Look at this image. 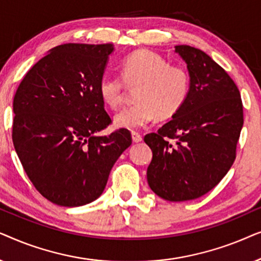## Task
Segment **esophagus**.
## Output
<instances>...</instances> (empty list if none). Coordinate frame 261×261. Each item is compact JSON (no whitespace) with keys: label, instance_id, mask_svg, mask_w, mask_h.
I'll use <instances>...</instances> for the list:
<instances>
[{"label":"esophagus","instance_id":"obj_1","mask_svg":"<svg viewBox=\"0 0 261 261\" xmlns=\"http://www.w3.org/2000/svg\"><path fill=\"white\" fill-rule=\"evenodd\" d=\"M132 139H133L134 142H140L142 140L141 134L137 133V132H132Z\"/></svg>","mask_w":261,"mask_h":261}]
</instances>
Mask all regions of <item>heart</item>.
Listing matches in <instances>:
<instances>
[{"label": "heart", "mask_w": 261, "mask_h": 261, "mask_svg": "<svg viewBox=\"0 0 261 261\" xmlns=\"http://www.w3.org/2000/svg\"><path fill=\"white\" fill-rule=\"evenodd\" d=\"M121 76L105 74L98 83V94L106 106L116 109L121 106L124 88H135L133 106L114 117L119 128L139 129L155 116L169 119L187 101L190 76L180 65H171L165 58L147 49H139L123 59Z\"/></svg>", "instance_id": "1"}]
</instances>
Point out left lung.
<instances>
[{"label":"left lung","instance_id":"8db88e82","mask_svg":"<svg viewBox=\"0 0 261 261\" xmlns=\"http://www.w3.org/2000/svg\"><path fill=\"white\" fill-rule=\"evenodd\" d=\"M190 76L187 101L172 120L145 135L152 149L149 188L166 201H190L220 183L233 165L244 124L240 91L201 49L174 46Z\"/></svg>","mask_w":261,"mask_h":261}]
</instances>
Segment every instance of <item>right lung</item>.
<instances>
[{
    "label": "right lung",
    "mask_w": 261,
    "mask_h": 261,
    "mask_svg": "<svg viewBox=\"0 0 261 261\" xmlns=\"http://www.w3.org/2000/svg\"><path fill=\"white\" fill-rule=\"evenodd\" d=\"M113 44H64L26 73L14 96L13 144L35 189L55 204L98 198L110 170L132 145L130 132L98 133L112 123L98 94Z\"/></svg>",
    "instance_id": "right-lung-1"
}]
</instances>
